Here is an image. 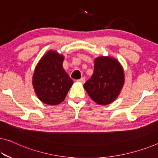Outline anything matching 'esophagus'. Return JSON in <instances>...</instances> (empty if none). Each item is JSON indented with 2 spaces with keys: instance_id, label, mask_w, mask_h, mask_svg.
I'll return each mask as SVG.
<instances>
[{
  "instance_id": "1",
  "label": "esophagus",
  "mask_w": 158,
  "mask_h": 158,
  "mask_svg": "<svg viewBox=\"0 0 158 158\" xmlns=\"http://www.w3.org/2000/svg\"><path fill=\"white\" fill-rule=\"evenodd\" d=\"M77 81L79 82H81V83H82V84H84L85 82V78L84 77H81V79L77 80Z\"/></svg>"
}]
</instances>
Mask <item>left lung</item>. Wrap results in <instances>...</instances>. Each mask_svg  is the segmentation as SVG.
<instances>
[{
	"mask_svg": "<svg viewBox=\"0 0 158 158\" xmlns=\"http://www.w3.org/2000/svg\"><path fill=\"white\" fill-rule=\"evenodd\" d=\"M94 72L84 88L94 102L107 105L118 98L124 84V71L115 58L99 56L94 60Z\"/></svg>",
	"mask_w": 158,
	"mask_h": 158,
	"instance_id": "left-lung-1",
	"label": "left lung"
}]
</instances>
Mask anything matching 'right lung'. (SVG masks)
<instances>
[{
	"instance_id": "right-lung-1",
	"label": "right lung",
	"mask_w": 158,
	"mask_h": 158,
	"mask_svg": "<svg viewBox=\"0 0 158 158\" xmlns=\"http://www.w3.org/2000/svg\"><path fill=\"white\" fill-rule=\"evenodd\" d=\"M64 55L49 50L40 60L32 76V85L37 98L48 105H57L65 98L73 84L63 68Z\"/></svg>"
}]
</instances>
